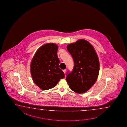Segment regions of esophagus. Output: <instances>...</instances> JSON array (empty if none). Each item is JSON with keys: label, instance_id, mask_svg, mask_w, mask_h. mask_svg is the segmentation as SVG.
Here are the masks:
<instances>
[{"label": "esophagus", "instance_id": "34e87169", "mask_svg": "<svg viewBox=\"0 0 127 127\" xmlns=\"http://www.w3.org/2000/svg\"><path fill=\"white\" fill-rule=\"evenodd\" d=\"M63 71L64 72V73H65V72H66V70H65H65H63Z\"/></svg>", "mask_w": 127, "mask_h": 127}]
</instances>
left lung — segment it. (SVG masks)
<instances>
[{
  "label": "left lung",
  "instance_id": "left-lung-1",
  "mask_svg": "<svg viewBox=\"0 0 127 127\" xmlns=\"http://www.w3.org/2000/svg\"><path fill=\"white\" fill-rule=\"evenodd\" d=\"M67 49L72 57L74 66L72 71L67 73L66 80L71 90L84 93L93 86L98 77V57L93 46L84 39L68 44Z\"/></svg>",
  "mask_w": 127,
  "mask_h": 127
}]
</instances>
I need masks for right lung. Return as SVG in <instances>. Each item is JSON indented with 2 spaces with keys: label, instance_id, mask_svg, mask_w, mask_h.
<instances>
[{
  "label": "right lung",
  "instance_id": "obj_1",
  "mask_svg": "<svg viewBox=\"0 0 127 127\" xmlns=\"http://www.w3.org/2000/svg\"><path fill=\"white\" fill-rule=\"evenodd\" d=\"M58 46L53 43L42 45L36 51L31 63L34 82L42 90L54 87L65 74L59 67Z\"/></svg>",
  "mask_w": 127,
  "mask_h": 127
}]
</instances>
